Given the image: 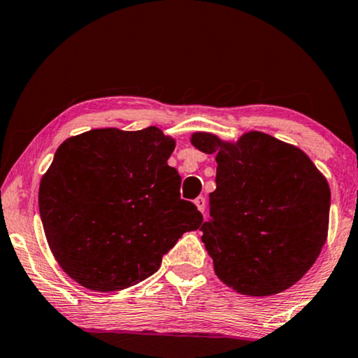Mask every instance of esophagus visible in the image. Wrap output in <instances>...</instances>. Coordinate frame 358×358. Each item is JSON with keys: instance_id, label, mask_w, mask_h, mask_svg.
<instances>
[{"instance_id": "esophagus-1", "label": "esophagus", "mask_w": 358, "mask_h": 358, "mask_svg": "<svg viewBox=\"0 0 358 358\" xmlns=\"http://www.w3.org/2000/svg\"><path fill=\"white\" fill-rule=\"evenodd\" d=\"M194 203H196V207L201 210V212L203 213V210H206V197H202V196H199L197 197V199L194 201Z\"/></svg>"}]
</instances>
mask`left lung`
<instances>
[{
    "label": "left lung",
    "mask_w": 358,
    "mask_h": 358,
    "mask_svg": "<svg viewBox=\"0 0 358 358\" xmlns=\"http://www.w3.org/2000/svg\"><path fill=\"white\" fill-rule=\"evenodd\" d=\"M191 143L217 155V189L202 242L215 274L248 296H269L310 269L328 234L331 194L304 152L263 132L237 143L197 132Z\"/></svg>",
    "instance_id": "8db88e82"
}]
</instances>
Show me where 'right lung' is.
Masks as SVG:
<instances>
[{
  "label": "right lung",
  "instance_id": "obj_1",
  "mask_svg": "<svg viewBox=\"0 0 358 358\" xmlns=\"http://www.w3.org/2000/svg\"><path fill=\"white\" fill-rule=\"evenodd\" d=\"M161 129H94L65 140L39 185V215L57 263L95 292L148 279L203 217L180 197Z\"/></svg>",
  "mask_w": 358,
  "mask_h": 358
}]
</instances>
